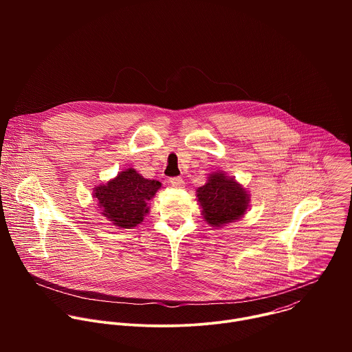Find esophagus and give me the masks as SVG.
<instances>
[{"label":"esophagus","instance_id":"esophagus-1","mask_svg":"<svg viewBox=\"0 0 352 352\" xmlns=\"http://www.w3.org/2000/svg\"><path fill=\"white\" fill-rule=\"evenodd\" d=\"M170 184H171L174 188H184V185H185V182H184V179H182L181 177H173V178H170Z\"/></svg>","mask_w":352,"mask_h":352}]
</instances>
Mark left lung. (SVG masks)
Masks as SVG:
<instances>
[{
  "mask_svg": "<svg viewBox=\"0 0 352 352\" xmlns=\"http://www.w3.org/2000/svg\"><path fill=\"white\" fill-rule=\"evenodd\" d=\"M197 199L205 220L214 227L241 219L249 202L246 190L221 173L212 174L208 184L197 188Z\"/></svg>",
  "mask_w": 352,
  "mask_h": 352,
  "instance_id": "8db88e82",
  "label": "left lung"
}]
</instances>
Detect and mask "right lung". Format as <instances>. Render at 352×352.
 Instances as JSON below:
<instances>
[{
    "label": "right lung",
    "mask_w": 352,
    "mask_h": 352,
    "mask_svg": "<svg viewBox=\"0 0 352 352\" xmlns=\"http://www.w3.org/2000/svg\"><path fill=\"white\" fill-rule=\"evenodd\" d=\"M160 186L159 181L146 179L133 168H128L106 185L97 186L94 196L98 200V206L103 208V216L114 226L131 228L143 221L148 212L147 202Z\"/></svg>",
    "instance_id": "1"
}]
</instances>
